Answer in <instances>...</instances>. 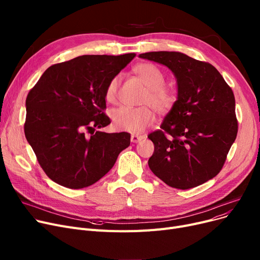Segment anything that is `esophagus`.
<instances>
[{
  "label": "esophagus",
  "instance_id": "esophagus-1",
  "mask_svg": "<svg viewBox=\"0 0 260 260\" xmlns=\"http://www.w3.org/2000/svg\"><path fill=\"white\" fill-rule=\"evenodd\" d=\"M143 139H144V136H141V135H132L131 136V141L134 143H137Z\"/></svg>",
  "mask_w": 260,
  "mask_h": 260
}]
</instances>
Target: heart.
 Listing matches in <instances>:
<instances>
[{
  "instance_id": "1",
  "label": "heart",
  "mask_w": 260,
  "mask_h": 260,
  "mask_svg": "<svg viewBox=\"0 0 260 260\" xmlns=\"http://www.w3.org/2000/svg\"><path fill=\"white\" fill-rule=\"evenodd\" d=\"M133 73L147 87L142 99V104L146 105L140 107L120 106L114 109L111 117L117 128L129 133H141L155 121V113L151 106L159 114L170 113L178 102V92L175 88L165 84L166 75L155 64L138 63L134 66ZM120 83L121 77L119 75L114 76L107 82L104 97L108 103L114 104L117 102Z\"/></svg>"
}]
</instances>
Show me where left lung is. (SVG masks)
<instances>
[{
  "label": "left lung",
  "instance_id": "8db88e82",
  "mask_svg": "<svg viewBox=\"0 0 260 260\" xmlns=\"http://www.w3.org/2000/svg\"><path fill=\"white\" fill-rule=\"evenodd\" d=\"M139 57L168 66L178 84V102L160 129L147 136L155 145L149 169L180 189L214 178L238 132L233 90L212 64L184 53L152 51Z\"/></svg>",
  "mask_w": 260,
  "mask_h": 260
}]
</instances>
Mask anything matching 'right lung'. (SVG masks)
<instances>
[{
	"label": "right lung",
	"mask_w": 260,
	"mask_h": 260,
	"mask_svg": "<svg viewBox=\"0 0 260 260\" xmlns=\"http://www.w3.org/2000/svg\"><path fill=\"white\" fill-rule=\"evenodd\" d=\"M136 56L86 54L53 64L26 98L24 133L40 167L56 183L83 188L100 180L131 143V134H107V82ZM92 130V132L90 131Z\"/></svg>",
	"instance_id": "right-lung-1"
}]
</instances>
